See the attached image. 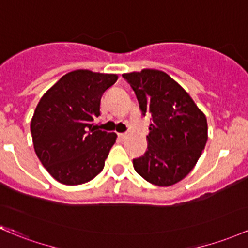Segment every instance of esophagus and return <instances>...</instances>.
<instances>
[{
    "label": "esophagus",
    "mask_w": 248,
    "mask_h": 248,
    "mask_svg": "<svg viewBox=\"0 0 248 248\" xmlns=\"http://www.w3.org/2000/svg\"><path fill=\"white\" fill-rule=\"evenodd\" d=\"M119 138H120V139L124 140V139H126V138H127V134H126V133H120Z\"/></svg>",
    "instance_id": "1"
}]
</instances>
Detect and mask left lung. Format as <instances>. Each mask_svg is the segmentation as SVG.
Masks as SVG:
<instances>
[{
  "mask_svg": "<svg viewBox=\"0 0 248 248\" xmlns=\"http://www.w3.org/2000/svg\"><path fill=\"white\" fill-rule=\"evenodd\" d=\"M142 115L152 116L147 151L133 159L135 171L158 186L178 183L196 165L208 139L205 115L168 74L155 69L124 74Z\"/></svg>",
  "mask_w": 248,
  "mask_h": 248,
  "instance_id": "obj_1",
  "label": "left lung"
}]
</instances>
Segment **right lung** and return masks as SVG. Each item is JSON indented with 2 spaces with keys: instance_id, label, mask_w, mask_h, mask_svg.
Instances as JSON below:
<instances>
[{
  "instance_id": "right-lung-1",
  "label": "right lung",
  "mask_w": 248,
  "mask_h": 248,
  "mask_svg": "<svg viewBox=\"0 0 248 248\" xmlns=\"http://www.w3.org/2000/svg\"><path fill=\"white\" fill-rule=\"evenodd\" d=\"M117 80V75L75 70L64 75L44 93L31 121L33 145L48 173L65 186H78L95 178L115 133L98 129L101 97Z\"/></svg>"
}]
</instances>
